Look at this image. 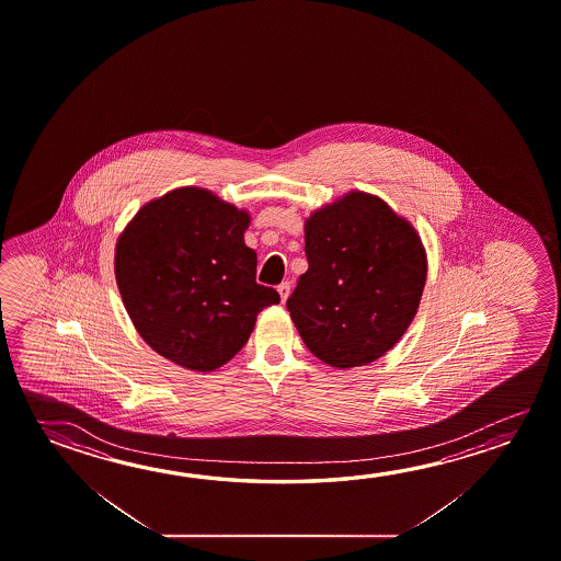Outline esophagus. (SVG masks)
Here are the masks:
<instances>
[{"instance_id":"34e87169","label":"esophagus","mask_w":561,"mask_h":561,"mask_svg":"<svg viewBox=\"0 0 561 561\" xmlns=\"http://www.w3.org/2000/svg\"><path fill=\"white\" fill-rule=\"evenodd\" d=\"M277 291H279V297H282V301L285 304V299L289 297V291H291V284L289 282H282V284L277 285Z\"/></svg>"}]
</instances>
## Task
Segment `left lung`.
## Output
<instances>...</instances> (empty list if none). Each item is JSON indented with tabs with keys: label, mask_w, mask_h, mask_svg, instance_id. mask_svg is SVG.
Masks as SVG:
<instances>
[{
	"label": "left lung",
	"mask_w": 561,
	"mask_h": 561,
	"mask_svg": "<svg viewBox=\"0 0 561 561\" xmlns=\"http://www.w3.org/2000/svg\"><path fill=\"white\" fill-rule=\"evenodd\" d=\"M305 254L309 267L287 311L312 356L332 368H356L393 348L426 282L413 227L379 197L352 192L312 213Z\"/></svg>",
	"instance_id": "8db88e82"
}]
</instances>
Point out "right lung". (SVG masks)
I'll return each instance as SVG.
<instances>
[{
    "mask_svg": "<svg viewBox=\"0 0 561 561\" xmlns=\"http://www.w3.org/2000/svg\"><path fill=\"white\" fill-rule=\"evenodd\" d=\"M249 213L199 187L145 205L121 234L115 276L130 321L178 366L213 371L249 342L257 312L279 304L256 282Z\"/></svg>",
    "mask_w": 561,
    "mask_h": 561,
    "instance_id": "right-lung-1",
    "label": "right lung"
}]
</instances>
